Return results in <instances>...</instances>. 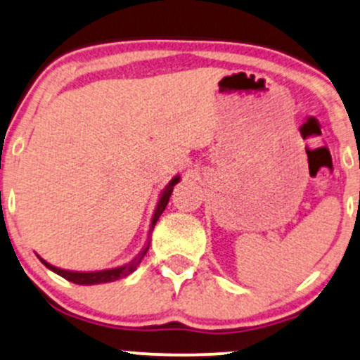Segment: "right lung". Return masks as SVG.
Instances as JSON below:
<instances>
[{
  "instance_id": "obj_1",
  "label": "right lung",
  "mask_w": 360,
  "mask_h": 360,
  "mask_svg": "<svg viewBox=\"0 0 360 360\" xmlns=\"http://www.w3.org/2000/svg\"><path fill=\"white\" fill-rule=\"evenodd\" d=\"M180 181V175L173 176L170 180V184L167 185V187L163 188L162 195H160V200H158V205H156L155 209V214H153V219H151V224H150V234L151 231H153L156 221L160 219V215L163 214L165 207H167L168 200H170V195L173 192V187H175L176 184ZM148 249H150V240L146 243V246L139 251V255L134 257V259H131L128 264H122V266H117V268H111V269H103V271H69V269H60V268H55L50 263H46L45 259H41L40 256H38V259L44 263L46 268L52 269L53 273H57L58 276L65 278V280H69L72 283H75V285H101V283H111V281H116V280H121V278H126L128 274H131L134 271V269L138 268L139 263H141V259L145 257V255L148 252Z\"/></svg>"
}]
</instances>
